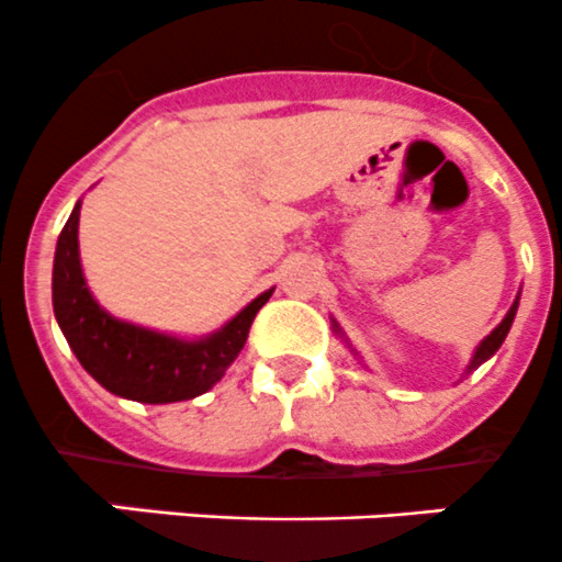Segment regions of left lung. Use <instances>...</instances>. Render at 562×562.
<instances>
[{"label": "left lung", "instance_id": "obj_1", "mask_svg": "<svg viewBox=\"0 0 562 562\" xmlns=\"http://www.w3.org/2000/svg\"><path fill=\"white\" fill-rule=\"evenodd\" d=\"M514 316H516V303L510 305V311H508V314H505V319L499 322L497 327H494V330H492V336H486V338H483V341H481V347L475 349V358H472V363H470V371H475L477 366L483 363V360H488V358H492L494 352H497V349H499V344H503V341H505V336H508V330H510V322H514Z\"/></svg>", "mask_w": 562, "mask_h": 562}]
</instances>
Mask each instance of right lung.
<instances>
[{"mask_svg": "<svg viewBox=\"0 0 562 562\" xmlns=\"http://www.w3.org/2000/svg\"><path fill=\"white\" fill-rule=\"evenodd\" d=\"M79 207L76 204L57 240L52 281L54 314L79 363L105 391L133 402H186L210 391L246 347L254 316L273 289L246 305L224 330L202 341H177L116 322L94 303L81 276Z\"/></svg>", "mask_w": 562, "mask_h": 562, "instance_id": "1", "label": "right lung"}]
</instances>
